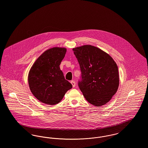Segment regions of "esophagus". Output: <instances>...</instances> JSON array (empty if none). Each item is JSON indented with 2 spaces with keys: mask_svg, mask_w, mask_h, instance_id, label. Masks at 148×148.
Returning <instances> with one entry per match:
<instances>
[{
  "mask_svg": "<svg viewBox=\"0 0 148 148\" xmlns=\"http://www.w3.org/2000/svg\"><path fill=\"white\" fill-rule=\"evenodd\" d=\"M71 84L73 85V87H75V82L74 81H73V80L71 81Z\"/></svg>",
  "mask_w": 148,
  "mask_h": 148,
  "instance_id": "1",
  "label": "esophagus"
}]
</instances>
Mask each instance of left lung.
Wrapping results in <instances>:
<instances>
[{"label": "left lung", "instance_id": "1", "mask_svg": "<svg viewBox=\"0 0 148 148\" xmlns=\"http://www.w3.org/2000/svg\"><path fill=\"white\" fill-rule=\"evenodd\" d=\"M73 51L82 71L78 85L85 98L95 106L105 105L119 87L117 64L108 53L91 45L76 47Z\"/></svg>", "mask_w": 148, "mask_h": 148}]
</instances>
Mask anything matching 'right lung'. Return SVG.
<instances>
[{"label":"right lung","mask_w":148,"mask_h":148,"mask_svg":"<svg viewBox=\"0 0 148 148\" xmlns=\"http://www.w3.org/2000/svg\"><path fill=\"white\" fill-rule=\"evenodd\" d=\"M66 52V49L62 47L47 50L37 58L29 71L30 90L42 103L51 106L59 103L72 88L59 66Z\"/></svg>","instance_id":"obj_1"}]
</instances>
